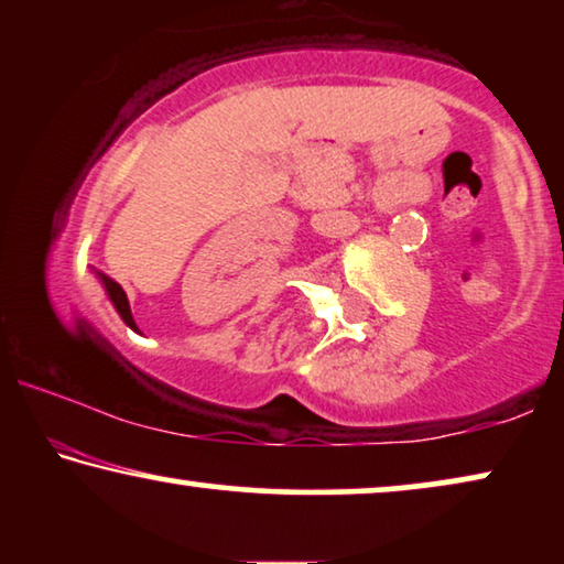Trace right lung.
<instances>
[{
	"label": "right lung",
	"mask_w": 564,
	"mask_h": 564,
	"mask_svg": "<svg viewBox=\"0 0 564 564\" xmlns=\"http://www.w3.org/2000/svg\"><path fill=\"white\" fill-rule=\"evenodd\" d=\"M99 280H102V284H105V290H107V297L112 300V305H115V311H118V315L122 321L128 323L130 328L133 330H138V326H135V321H133V313H130V305H128V295L126 292H122V288L115 280H110V276H105V274H99Z\"/></svg>",
	"instance_id": "obj_1"
}]
</instances>
